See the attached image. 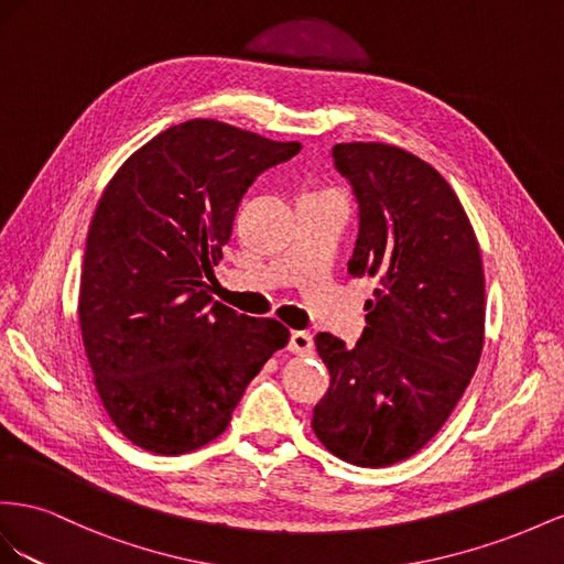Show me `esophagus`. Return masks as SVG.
I'll return each mask as SVG.
<instances>
[{"label": "esophagus", "instance_id": "obj_1", "mask_svg": "<svg viewBox=\"0 0 564 564\" xmlns=\"http://www.w3.org/2000/svg\"><path fill=\"white\" fill-rule=\"evenodd\" d=\"M288 349H291L293 354H312L314 337L307 330H293L291 343H288Z\"/></svg>", "mask_w": 564, "mask_h": 564}]
</instances>
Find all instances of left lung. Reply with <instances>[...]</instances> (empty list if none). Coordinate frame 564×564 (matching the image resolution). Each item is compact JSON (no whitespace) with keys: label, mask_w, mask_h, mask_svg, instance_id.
Returning <instances> with one entry per match:
<instances>
[{"label":"left lung","mask_w":564,"mask_h":564,"mask_svg":"<svg viewBox=\"0 0 564 564\" xmlns=\"http://www.w3.org/2000/svg\"><path fill=\"white\" fill-rule=\"evenodd\" d=\"M333 158L359 200L349 273L380 288L351 349L316 335L330 388L312 427L333 456L388 468L421 452L468 388L485 347V267L456 191L423 158L380 141L335 143Z\"/></svg>","instance_id":"left-lung-1"}]
</instances>
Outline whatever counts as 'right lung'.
Returning a JSON list of instances; mask_svg holds the SVG:
<instances>
[{
	"label": "right lung",
	"instance_id": "right-lung-1",
	"mask_svg": "<svg viewBox=\"0 0 564 564\" xmlns=\"http://www.w3.org/2000/svg\"><path fill=\"white\" fill-rule=\"evenodd\" d=\"M297 151L300 141L186 120L127 158L96 203L79 333L112 425L151 454L217 440L250 380L291 340L276 318L213 304L207 283L254 176Z\"/></svg>",
	"mask_w": 564,
	"mask_h": 564
}]
</instances>
